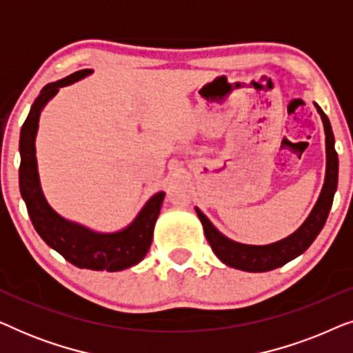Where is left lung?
Masks as SVG:
<instances>
[{"label": "left lung", "instance_id": "8db88e82", "mask_svg": "<svg viewBox=\"0 0 353 353\" xmlns=\"http://www.w3.org/2000/svg\"><path fill=\"white\" fill-rule=\"evenodd\" d=\"M318 114L321 115L323 125H325L326 134V176L325 185H323L321 194L318 197L315 207L308 215V219L303 221L301 228L296 233H292L288 238H284L278 243L268 245H248L234 243L220 233L210 220L202 214L199 209H196L202 226H204V234L209 241L212 250L221 262L228 267L244 270V272H270L278 267H283L289 260L296 259L297 255L310 248V244L320 234L323 226L326 223L327 214H330L332 199L337 188V173H339V159L334 149V134L330 123V119L323 112L321 108L315 104Z\"/></svg>", "mask_w": 353, "mask_h": 353}]
</instances>
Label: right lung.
I'll use <instances>...</instances> for the list:
<instances>
[{"mask_svg":"<svg viewBox=\"0 0 353 353\" xmlns=\"http://www.w3.org/2000/svg\"><path fill=\"white\" fill-rule=\"evenodd\" d=\"M90 74V69L79 70L65 79L46 85L32 104L30 112L22 125L19 141V186L37 233L50 248L57 250L67 262L79 268L119 272L141 262L148 254L152 243L154 225L161 214L165 192L154 194L125 230L117 233H96L56 214L43 196L38 178L35 137L41 109L62 86L74 83Z\"/></svg>","mask_w":353,"mask_h":353,"instance_id":"add662e5","label":"right lung"}]
</instances>
